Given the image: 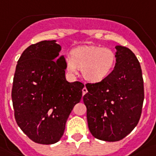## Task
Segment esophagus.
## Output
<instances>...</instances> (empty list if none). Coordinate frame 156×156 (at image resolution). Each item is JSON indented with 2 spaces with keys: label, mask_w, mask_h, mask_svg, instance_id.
Instances as JSON below:
<instances>
[{
  "label": "esophagus",
  "mask_w": 156,
  "mask_h": 156,
  "mask_svg": "<svg viewBox=\"0 0 156 156\" xmlns=\"http://www.w3.org/2000/svg\"><path fill=\"white\" fill-rule=\"evenodd\" d=\"M87 92V89L86 87H84L83 88V95H85Z\"/></svg>",
  "instance_id": "obj_1"
}]
</instances>
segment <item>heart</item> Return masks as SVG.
<instances>
[{
  "label": "heart",
  "mask_w": 156,
  "mask_h": 156,
  "mask_svg": "<svg viewBox=\"0 0 156 156\" xmlns=\"http://www.w3.org/2000/svg\"><path fill=\"white\" fill-rule=\"evenodd\" d=\"M115 51L101 46H83L72 51L65 59L66 67L72 73L82 69L87 80L97 83L110 74L115 64Z\"/></svg>",
  "instance_id": "heart-1"
}]
</instances>
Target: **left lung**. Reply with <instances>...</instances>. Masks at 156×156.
Returning <instances> with one entry per match:
<instances>
[{
  "label": "left lung",
  "mask_w": 156,
  "mask_h": 156,
  "mask_svg": "<svg viewBox=\"0 0 156 156\" xmlns=\"http://www.w3.org/2000/svg\"><path fill=\"white\" fill-rule=\"evenodd\" d=\"M116 64L99 83H87L83 102L89 130L96 138L120 141L137 125L141 118L144 84L138 59L130 49L116 46Z\"/></svg>",
  "instance_id": "1"
}]
</instances>
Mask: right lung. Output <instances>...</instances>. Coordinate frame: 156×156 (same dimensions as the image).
<instances>
[{
  "label": "right lung",
  "instance_id": "right-lung-1",
  "mask_svg": "<svg viewBox=\"0 0 156 156\" xmlns=\"http://www.w3.org/2000/svg\"><path fill=\"white\" fill-rule=\"evenodd\" d=\"M55 41H41L24 50L18 60L11 97L16 123L36 143L54 144L64 134L84 84L65 78L64 56Z\"/></svg>",
  "mask_w": 156,
  "mask_h": 156
}]
</instances>
